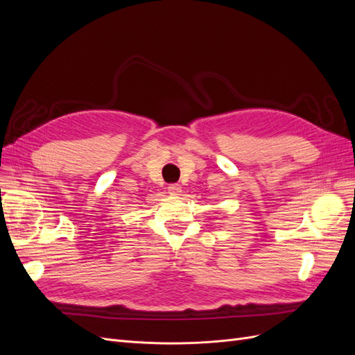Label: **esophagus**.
<instances>
[{"instance_id":"obj_1","label":"esophagus","mask_w":355,"mask_h":355,"mask_svg":"<svg viewBox=\"0 0 355 355\" xmlns=\"http://www.w3.org/2000/svg\"><path fill=\"white\" fill-rule=\"evenodd\" d=\"M167 191H168V194H171V196H179L182 192V187L179 184H170Z\"/></svg>"}]
</instances>
